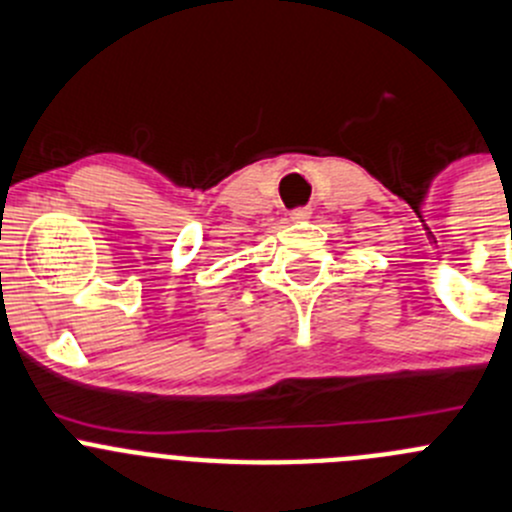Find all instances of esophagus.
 <instances>
[{
    "label": "esophagus",
    "mask_w": 512,
    "mask_h": 512,
    "mask_svg": "<svg viewBox=\"0 0 512 512\" xmlns=\"http://www.w3.org/2000/svg\"><path fill=\"white\" fill-rule=\"evenodd\" d=\"M308 216H311V209H296V211H291V219H293V221H303V219H308Z\"/></svg>",
    "instance_id": "obj_1"
}]
</instances>
